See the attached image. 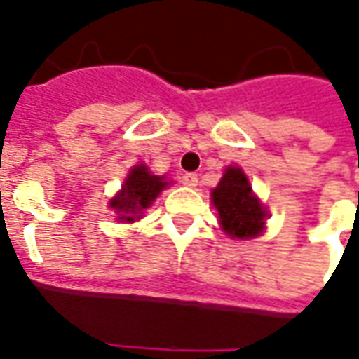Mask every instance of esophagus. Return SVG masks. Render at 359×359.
<instances>
[{"label": "esophagus", "mask_w": 359, "mask_h": 359, "mask_svg": "<svg viewBox=\"0 0 359 359\" xmlns=\"http://www.w3.org/2000/svg\"><path fill=\"white\" fill-rule=\"evenodd\" d=\"M180 182H182L184 187L190 188L198 187V175H196V172H184V175L180 177Z\"/></svg>", "instance_id": "34e87169"}]
</instances>
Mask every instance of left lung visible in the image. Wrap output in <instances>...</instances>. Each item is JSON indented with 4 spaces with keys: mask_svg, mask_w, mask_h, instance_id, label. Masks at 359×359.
<instances>
[{
    "mask_svg": "<svg viewBox=\"0 0 359 359\" xmlns=\"http://www.w3.org/2000/svg\"><path fill=\"white\" fill-rule=\"evenodd\" d=\"M213 205L219 211L221 226L233 238H252L264 229L267 213L252 194L246 175L238 167H229L219 182V187L211 192Z\"/></svg>",
    "mask_w": 359,
    "mask_h": 359,
    "instance_id": "1",
    "label": "left lung"
}]
</instances>
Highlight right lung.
<instances>
[{
    "label": "right lung",
    "mask_w": 359,
    "mask_h": 359,
    "mask_svg": "<svg viewBox=\"0 0 359 359\" xmlns=\"http://www.w3.org/2000/svg\"><path fill=\"white\" fill-rule=\"evenodd\" d=\"M165 187L167 182H163V177L151 175L146 165H136L126 177L121 194L111 200V208L121 215L118 219H125V223H133L136 213L149 208Z\"/></svg>",
    "instance_id": "obj_1"
}]
</instances>
